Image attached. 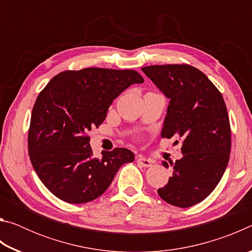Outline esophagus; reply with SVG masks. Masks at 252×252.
Masks as SVG:
<instances>
[{"label":"esophagus","instance_id":"obj_1","mask_svg":"<svg viewBox=\"0 0 252 252\" xmlns=\"http://www.w3.org/2000/svg\"><path fill=\"white\" fill-rule=\"evenodd\" d=\"M136 162H138L140 165H142V167H144V168L151 167V164H152L151 160L146 159V158H143V157H139L138 160H136Z\"/></svg>","mask_w":252,"mask_h":252}]
</instances>
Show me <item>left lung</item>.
<instances>
[{
	"label": "left lung",
	"instance_id": "1",
	"mask_svg": "<svg viewBox=\"0 0 252 252\" xmlns=\"http://www.w3.org/2000/svg\"><path fill=\"white\" fill-rule=\"evenodd\" d=\"M141 70L170 99L161 136L182 140L183 157L171 163L172 177L158 193L172 206H194L215 190L228 165L231 129L222 94L206 74L189 64ZM162 164L169 167L165 161Z\"/></svg>",
	"mask_w": 252,
	"mask_h": 252
}]
</instances>
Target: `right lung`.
Here are the masks:
<instances>
[{"instance_id":"right-lung-1","label":"right lung","mask_w":252,"mask_h":252,"mask_svg":"<svg viewBox=\"0 0 252 252\" xmlns=\"http://www.w3.org/2000/svg\"><path fill=\"white\" fill-rule=\"evenodd\" d=\"M143 78L134 70L87 67L52 78L34 103L28 135L31 163L55 197L85 203L108 189L118 170L134 160L125 148L94 158L89 131L105 120L113 100Z\"/></svg>"}]
</instances>
